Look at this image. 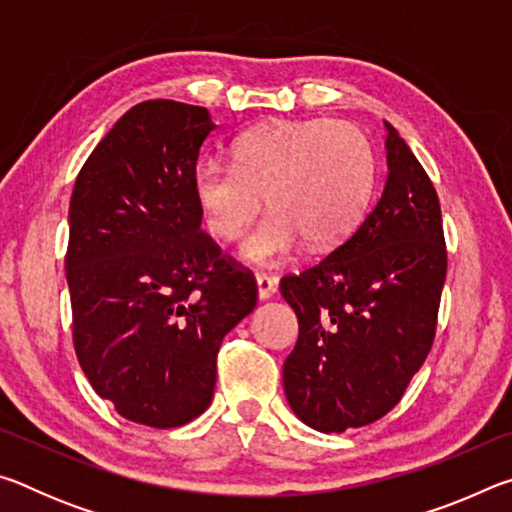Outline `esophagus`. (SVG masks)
I'll use <instances>...</instances> for the list:
<instances>
[{"instance_id":"esophagus-1","label":"esophagus","mask_w":512,"mask_h":512,"mask_svg":"<svg viewBox=\"0 0 512 512\" xmlns=\"http://www.w3.org/2000/svg\"><path fill=\"white\" fill-rule=\"evenodd\" d=\"M255 282H257V298H259V300H268V298H271L273 293H275L277 282L273 280V277L257 275Z\"/></svg>"}]
</instances>
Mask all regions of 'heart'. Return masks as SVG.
Listing matches in <instances>:
<instances>
[{"mask_svg":"<svg viewBox=\"0 0 512 512\" xmlns=\"http://www.w3.org/2000/svg\"><path fill=\"white\" fill-rule=\"evenodd\" d=\"M235 164L201 160L192 192L207 232L237 239L264 203L271 212L248 232L241 259L277 266L307 241L329 250L361 223L375 187V151L350 121H277L232 146Z\"/></svg>","mask_w":512,"mask_h":512,"instance_id":"heart-1","label":"heart"}]
</instances>
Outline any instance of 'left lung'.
I'll list each match as a JSON object with an SVG mask.
<instances>
[{
	"instance_id": "1",
	"label": "left lung",
	"mask_w": 512,
	"mask_h": 512,
	"mask_svg": "<svg viewBox=\"0 0 512 512\" xmlns=\"http://www.w3.org/2000/svg\"><path fill=\"white\" fill-rule=\"evenodd\" d=\"M384 192L343 244L280 291L298 316L287 402L323 433L357 429L402 400L427 359L447 275L438 194L386 121Z\"/></svg>"
}]
</instances>
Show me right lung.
<instances>
[{"label":"right lung","mask_w":512,"mask_h":512,"mask_svg":"<svg viewBox=\"0 0 512 512\" xmlns=\"http://www.w3.org/2000/svg\"><path fill=\"white\" fill-rule=\"evenodd\" d=\"M207 108L137 103L85 160L65 257L74 350L126 420L171 429L212 402L223 336L257 305L253 275L201 230L192 171Z\"/></svg>","instance_id":"add662e5"}]
</instances>
